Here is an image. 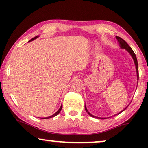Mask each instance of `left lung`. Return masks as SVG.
Masks as SVG:
<instances>
[{
    "instance_id": "left-lung-1",
    "label": "left lung",
    "mask_w": 148,
    "mask_h": 148,
    "mask_svg": "<svg viewBox=\"0 0 148 148\" xmlns=\"http://www.w3.org/2000/svg\"><path fill=\"white\" fill-rule=\"evenodd\" d=\"M116 38L117 39V40H118V42H119V45L121 46V48H125V50H127V51H128L129 53H130V54L131 55V56H132L133 57V60H134V62H135V66H136V70H137V79H139V71H138V63H137V57H136V55H135V54L134 53V52L133 51V50H132V48H131L130 46H129V44L127 43L123 39H122V38H120V37H119V36H116ZM127 108V107H126V108H125L124 110H123V111H124L125 109H126ZM85 108H86V112L88 113V114L90 115V116H92V117H96L95 116H94V115H92V114H90V112H88V110H87V108H86V106H85ZM123 111H121V112H119V114H120V113H121L123 112ZM102 119H104V118H102Z\"/></svg>"
}]
</instances>
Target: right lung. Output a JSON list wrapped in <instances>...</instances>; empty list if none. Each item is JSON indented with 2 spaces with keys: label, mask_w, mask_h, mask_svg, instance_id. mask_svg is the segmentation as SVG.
I'll use <instances>...</instances> for the list:
<instances>
[{
  "label": "right lung",
  "mask_w": 148,
  "mask_h": 148,
  "mask_svg": "<svg viewBox=\"0 0 148 148\" xmlns=\"http://www.w3.org/2000/svg\"><path fill=\"white\" fill-rule=\"evenodd\" d=\"M38 37V36H36V37H34V38H32V40H30L29 42H30V41H32V40H34L35 39H36V38H37ZM62 105H61V106L60 107V108L58 109V110L57 111V112H56V113H54V114H53V115H52V116H48V117H46V118H43V119H49V118H52V117H54V116H56V115H57L58 113H59L60 112V110H61V109H62Z\"/></svg>",
  "instance_id": "1"
}]
</instances>
